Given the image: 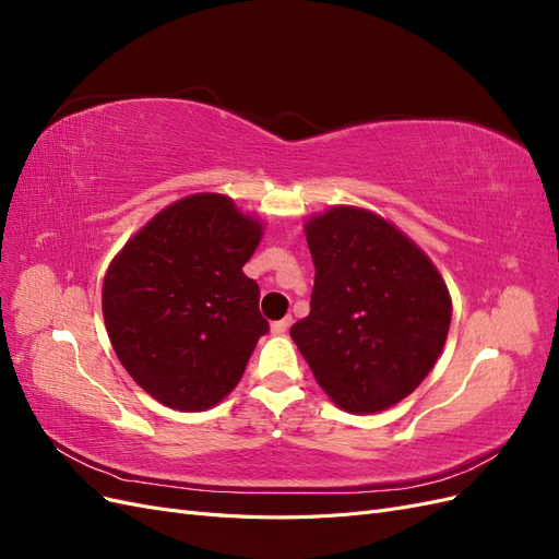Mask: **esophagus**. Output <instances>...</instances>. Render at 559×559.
Segmentation results:
<instances>
[{
  "label": "esophagus",
  "instance_id": "34e87169",
  "mask_svg": "<svg viewBox=\"0 0 559 559\" xmlns=\"http://www.w3.org/2000/svg\"><path fill=\"white\" fill-rule=\"evenodd\" d=\"M289 326H292V317H284V319L275 321L273 333H286V331H289Z\"/></svg>",
  "mask_w": 559,
  "mask_h": 559
}]
</instances>
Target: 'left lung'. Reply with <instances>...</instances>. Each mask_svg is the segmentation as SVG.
Wrapping results in <instances>:
<instances>
[{
    "mask_svg": "<svg viewBox=\"0 0 559 559\" xmlns=\"http://www.w3.org/2000/svg\"><path fill=\"white\" fill-rule=\"evenodd\" d=\"M314 261L310 314L292 337L314 380L347 413L392 408L429 376L445 345L452 300L413 240L359 207L306 224Z\"/></svg>",
    "mask_w": 559,
    "mask_h": 559,
    "instance_id": "8db88e82",
    "label": "left lung"
}]
</instances>
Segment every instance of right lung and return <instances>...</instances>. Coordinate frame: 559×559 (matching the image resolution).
I'll return each instance as SVG.
<instances>
[{"label": "right lung", "instance_id": "right-lung-1", "mask_svg": "<svg viewBox=\"0 0 559 559\" xmlns=\"http://www.w3.org/2000/svg\"><path fill=\"white\" fill-rule=\"evenodd\" d=\"M263 228L218 193L158 212L111 261L103 314L118 361L167 408L198 413L240 382L267 321L242 273Z\"/></svg>", "mask_w": 559, "mask_h": 559}]
</instances>
